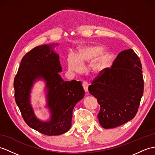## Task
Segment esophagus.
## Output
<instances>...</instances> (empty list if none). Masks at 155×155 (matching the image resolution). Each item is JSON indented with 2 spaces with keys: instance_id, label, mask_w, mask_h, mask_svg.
Returning <instances> with one entry per match:
<instances>
[{
  "instance_id": "obj_1",
  "label": "esophagus",
  "mask_w": 155,
  "mask_h": 155,
  "mask_svg": "<svg viewBox=\"0 0 155 155\" xmlns=\"http://www.w3.org/2000/svg\"><path fill=\"white\" fill-rule=\"evenodd\" d=\"M82 85H83V87H84V89L86 93H87V92H88V87H89V84H88L87 82L84 81V82H83Z\"/></svg>"
}]
</instances>
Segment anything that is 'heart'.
I'll list each match as a JSON object with an SVG mask.
<instances>
[{"label":"heart","mask_w":155,"mask_h":155,"mask_svg":"<svg viewBox=\"0 0 155 155\" xmlns=\"http://www.w3.org/2000/svg\"><path fill=\"white\" fill-rule=\"evenodd\" d=\"M104 48L101 45L83 46L78 49L76 56L70 54L67 58V68L71 74L75 75L83 71L84 68L91 62V72L99 75L104 71L108 62V56L103 53Z\"/></svg>","instance_id":"heart-1"}]
</instances>
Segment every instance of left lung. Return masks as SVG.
I'll use <instances>...</instances> for the list:
<instances>
[{
    "instance_id": "8db88e82",
    "label": "left lung",
    "mask_w": 155,
    "mask_h": 155,
    "mask_svg": "<svg viewBox=\"0 0 155 155\" xmlns=\"http://www.w3.org/2000/svg\"><path fill=\"white\" fill-rule=\"evenodd\" d=\"M140 59L133 49L120 52L111 68H105L93 80L88 90L97 99V117L105 129L114 128L130 121L136 115L143 94Z\"/></svg>"
}]
</instances>
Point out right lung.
Instances as JSON below:
<instances>
[{"label":"right lung","instance_id":"add662e5","mask_svg":"<svg viewBox=\"0 0 155 155\" xmlns=\"http://www.w3.org/2000/svg\"><path fill=\"white\" fill-rule=\"evenodd\" d=\"M58 43L43 45L33 48L21 60L14 78L16 103L26 124L40 133L58 135L71 126L74 107L85 95L81 81H64L59 74L62 71L59 55L54 51ZM45 81L46 107L50 112L47 121L39 119L31 104V93L37 81Z\"/></svg>","mask_w":155,"mask_h":155}]
</instances>
